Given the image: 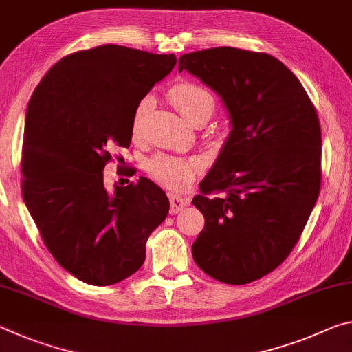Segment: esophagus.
Returning <instances> with one entry per match:
<instances>
[{
	"instance_id": "obj_1",
	"label": "esophagus",
	"mask_w": 352,
	"mask_h": 352,
	"mask_svg": "<svg viewBox=\"0 0 352 352\" xmlns=\"http://www.w3.org/2000/svg\"><path fill=\"white\" fill-rule=\"evenodd\" d=\"M170 201V214L174 216V214L180 212L184 206H188L190 204L189 199H183L180 195H170L169 197Z\"/></svg>"
}]
</instances>
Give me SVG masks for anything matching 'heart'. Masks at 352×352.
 Segmentation results:
<instances>
[{"mask_svg":"<svg viewBox=\"0 0 352 352\" xmlns=\"http://www.w3.org/2000/svg\"><path fill=\"white\" fill-rule=\"evenodd\" d=\"M169 99L178 113L192 126L205 124L216 109V100H214L212 94L197 83H177L175 87L170 88ZM152 105L153 100L151 96L142 98L136 105L132 116L133 136L141 135ZM146 169L152 178L168 189L184 190L204 170V163L199 158H182L160 153L148 160Z\"/></svg>","mask_w":352,"mask_h":352,"instance_id":"obj_1","label":"heart"}]
</instances>
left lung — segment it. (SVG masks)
<instances>
[{
	"instance_id": "8db88e82",
	"label": "left lung",
	"mask_w": 352,
	"mask_h": 352,
	"mask_svg": "<svg viewBox=\"0 0 352 352\" xmlns=\"http://www.w3.org/2000/svg\"><path fill=\"white\" fill-rule=\"evenodd\" d=\"M183 69L222 98L231 122L192 199L205 217L194 261L220 283H252L287 258L317 204V110L296 76L265 52L211 47L182 56Z\"/></svg>"
}]
</instances>
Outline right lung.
I'll return each instance as SVG.
<instances>
[{"label": "right lung", "mask_w": 352, "mask_h": 352, "mask_svg": "<svg viewBox=\"0 0 352 352\" xmlns=\"http://www.w3.org/2000/svg\"><path fill=\"white\" fill-rule=\"evenodd\" d=\"M175 63L174 54L96 46L52 65L29 100L23 199L50 253L83 283L133 275L168 216L162 188L141 177L109 192L104 168L113 148H129L136 105Z\"/></svg>", "instance_id": "right-lung-1"}]
</instances>
